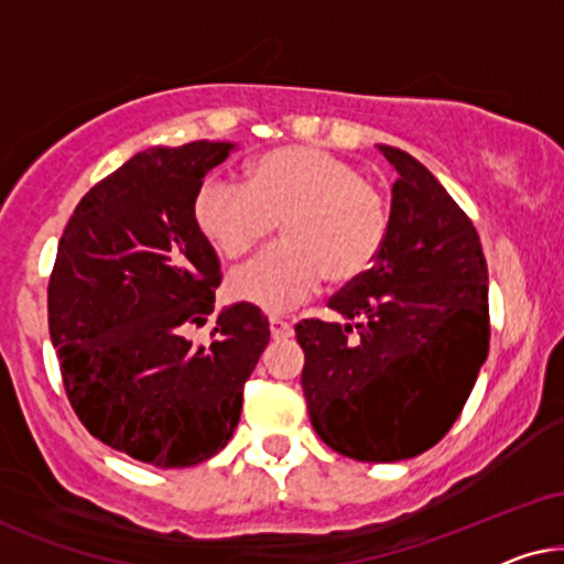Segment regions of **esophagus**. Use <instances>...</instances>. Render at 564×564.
<instances>
[{"instance_id": "34e87169", "label": "esophagus", "mask_w": 564, "mask_h": 564, "mask_svg": "<svg viewBox=\"0 0 564 564\" xmlns=\"http://www.w3.org/2000/svg\"><path fill=\"white\" fill-rule=\"evenodd\" d=\"M270 335H273V340H289V337H294V327L289 322L270 317Z\"/></svg>"}]
</instances>
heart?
Returning <instances> with one entry per match:
<instances>
[{"instance_id":"1","label":"heart","mask_w":564,"mask_h":564,"mask_svg":"<svg viewBox=\"0 0 564 564\" xmlns=\"http://www.w3.org/2000/svg\"><path fill=\"white\" fill-rule=\"evenodd\" d=\"M193 216L221 258L235 260L273 235L283 242L229 275V296L283 314L317 294L322 281H352L379 258L389 206L377 183L348 160L314 147L275 149L247 172V185L214 175L198 187Z\"/></svg>"}]
</instances>
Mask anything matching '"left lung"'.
Returning <instances> with one entry per match:
<instances>
[{
  "mask_svg": "<svg viewBox=\"0 0 564 564\" xmlns=\"http://www.w3.org/2000/svg\"><path fill=\"white\" fill-rule=\"evenodd\" d=\"M397 172L387 242L329 306L304 319L302 387L314 431L358 462L412 459L459 417L490 348L477 229L415 156L377 147Z\"/></svg>",
  "mask_w": 564,
  "mask_h": 564,
  "instance_id": "8db88e82",
  "label": "left lung"
}]
</instances>
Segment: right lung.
Returning <instances> with one entry per match:
<instances>
[{
	"label": "right lung",
	"mask_w": 564,
	"mask_h": 564,
	"mask_svg": "<svg viewBox=\"0 0 564 564\" xmlns=\"http://www.w3.org/2000/svg\"><path fill=\"white\" fill-rule=\"evenodd\" d=\"M235 141L152 147L100 180L66 224L48 283V327L66 394L102 444L156 469L193 467L229 444L245 381L270 340L258 306L206 325L221 265L193 200Z\"/></svg>",
	"instance_id": "obj_1"
}]
</instances>
